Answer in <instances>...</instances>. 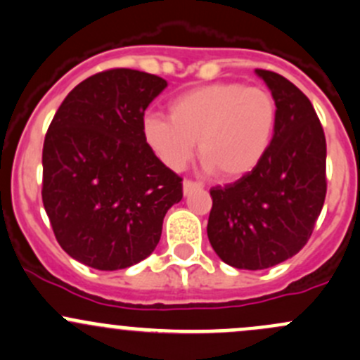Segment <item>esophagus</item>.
Here are the masks:
<instances>
[{"instance_id": "obj_1", "label": "esophagus", "mask_w": 360, "mask_h": 360, "mask_svg": "<svg viewBox=\"0 0 360 360\" xmlns=\"http://www.w3.org/2000/svg\"><path fill=\"white\" fill-rule=\"evenodd\" d=\"M202 185L199 184V181H192V180H184V194H191V192L198 191V188H201Z\"/></svg>"}]
</instances>
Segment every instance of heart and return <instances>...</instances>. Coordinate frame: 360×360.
Returning <instances> with one entry per match:
<instances>
[{
  "label": "heart",
  "mask_w": 360,
  "mask_h": 360,
  "mask_svg": "<svg viewBox=\"0 0 360 360\" xmlns=\"http://www.w3.org/2000/svg\"><path fill=\"white\" fill-rule=\"evenodd\" d=\"M169 117H143L142 135L159 161L181 169L195 142L207 172L237 180L253 172L270 149L277 126V102L263 86L213 83L179 95Z\"/></svg>",
  "instance_id": "b5f03b06"
}]
</instances>
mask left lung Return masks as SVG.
<instances>
[{
    "label": "left lung",
    "mask_w": 360,
    "mask_h": 360,
    "mask_svg": "<svg viewBox=\"0 0 360 360\" xmlns=\"http://www.w3.org/2000/svg\"><path fill=\"white\" fill-rule=\"evenodd\" d=\"M277 102L270 149L257 168L210 191L207 239L229 265L262 270L298 253L312 236L328 191L326 136L314 105L291 81L257 69Z\"/></svg>",
    "instance_id": "left-lung-1"
}]
</instances>
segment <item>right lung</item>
I'll use <instances>...</instances> for the list:
<instances>
[{"label": "right lung", "instance_id": "obj_1", "mask_svg": "<svg viewBox=\"0 0 360 360\" xmlns=\"http://www.w3.org/2000/svg\"><path fill=\"white\" fill-rule=\"evenodd\" d=\"M166 81L109 69L81 81L51 120L43 146V205L62 250L98 270L149 257L181 179L142 135L143 114Z\"/></svg>", "mask_w": 360, "mask_h": 360}]
</instances>
